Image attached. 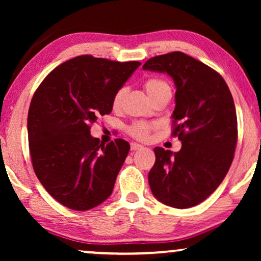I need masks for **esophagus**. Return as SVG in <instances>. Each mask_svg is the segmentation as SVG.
I'll return each instance as SVG.
<instances>
[{
  "label": "esophagus",
  "mask_w": 261,
  "mask_h": 261,
  "mask_svg": "<svg viewBox=\"0 0 261 261\" xmlns=\"http://www.w3.org/2000/svg\"><path fill=\"white\" fill-rule=\"evenodd\" d=\"M141 148H144V146L140 144H137V142H132L130 144L132 151H138V149H141Z\"/></svg>",
  "instance_id": "esophagus-1"
}]
</instances>
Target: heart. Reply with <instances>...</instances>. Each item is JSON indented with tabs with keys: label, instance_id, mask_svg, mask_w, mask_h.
I'll list each match as a JSON object with an SVG mask.
<instances>
[{
	"label": "heart",
	"instance_id": "1",
	"mask_svg": "<svg viewBox=\"0 0 261 261\" xmlns=\"http://www.w3.org/2000/svg\"><path fill=\"white\" fill-rule=\"evenodd\" d=\"M145 90L147 92L148 97L152 99H155L158 96H160L164 92H171L170 85L166 83L164 80H160V78H148L147 81L145 82ZM124 95H126V88L122 87L120 88L119 90L115 92L113 97V107L115 109L120 108L121 105H122ZM156 124L155 123H149V122H144V121H138V122H134L129 127V134L132 137L140 139V140H146L148 138L149 133L153 129H155Z\"/></svg>",
	"mask_w": 261,
	"mask_h": 261
}]
</instances>
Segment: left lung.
Here are the masks:
<instances>
[{"mask_svg":"<svg viewBox=\"0 0 261 261\" xmlns=\"http://www.w3.org/2000/svg\"><path fill=\"white\" fill-rule=\"evenodd\" d=\"M144 70L167 73L176 87L173 134L179 152L155 147L148 173L152 194L178 209L191 208L209 197L228 173L238 141L233 97L215 70L183 52L148 59Z\"/></svg>","mask_w":261,"mask_h":261,"instance_id":"1","label":"left lung"}]
</instances>
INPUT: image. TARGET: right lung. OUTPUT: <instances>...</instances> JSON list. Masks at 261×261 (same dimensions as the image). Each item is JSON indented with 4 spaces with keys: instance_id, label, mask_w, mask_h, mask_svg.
Masks as SVG:
<instances>
[{
    "instance_id": "add662e5",
    "label": "right lung",
    "mask_w": 261,
    "mask_h": 261,
    "mask_svg": "<svg viewBox=\"0 0 261 261\" xmlns=\"http://www.w3.org/2000/svg\"><path fill=\"white\" fill-rule=\"evenodd\" d=\"M139 62L80 56L47 74L32 98L27 130L32 164L42 187L72 210H89L112 195L130 146L91 137L97 116L110 114L113 97Z\"/></svg>"
}]
</instances>
